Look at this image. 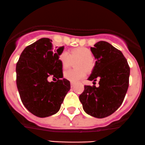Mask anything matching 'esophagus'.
I'll return each mask as SVG.
<instances>
[{
    "label": "esophagus",
    "instance_id": "esophagus-1",
    "mask_svg": "<svg viewBox=\"0 0 145 145\" xmlns=\"http://www.w3.org/2000/svg\"><path fill=\"white\" fill-rule=\"evenodd\" d=\"M71 87H73L74 86V83L72 82H71Z\"/></svg>",
    "mask_w": 145,
    "mask_h": 145
}]
</instances>
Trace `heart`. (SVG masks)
<instances>
[{
    "label": "heart",
    "mask_w": 145,
    "mask_h": 145,
    "mask_svg": "<svg viewBox=\"0 0 145 145\" xmlns=\"http://www.w3.org/2000/svg\"><path fill=\"white\" fill-rule=\"evenodd\" d=\"M92 54L91 51L85 47H77L71 50L68 54L63 51L59 56L60 62L63 69L69 68L73 62L76 63V68L78 70H68L63 73V77L69 81L76 82L85 77L87 72H91L94 66L92 59Z\"/></svg>",
    "instance_id": "obj_1"
}]
</instances>
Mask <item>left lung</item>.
I'll return each mask as SVG.
<instances>
[{
	"label": "left lung",
	"instance_id": "1",
	"mask_svg": "<svg viewBox=\"0 0 145 145\" xmlns=\"http://www.w3.org/2000/svg\"><path fill=\"white\" fill-rule=\"evenodd\" d=\"M91 51L97 61L88 80L94 83L99 79V87L85 85L79 99L87 114L103 118L114 114L123 103L130 67L121 51L106 41L97 42Z\"/></svg>",
	"mask_w": 145,
	"mask_h": 145
}]
</instances>
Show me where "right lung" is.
Returning <instances> with one entry per match:
<instances>
[{
  "label": "right lung",
  "mask_w": 145,
  "mask_h": 145,
  "mask_svg": "<svg viewBox=\"0 0 145 145\" xmlns=\"http://www.w3.org/2000/svg\"><path fill=\"white\" fill-rule=\"evenodd\" d=\"M52 40L42 38L26 47L16 65V83L22 104L27 110L40 118L56 114L71 83L63 78L59 56L64 46L54 48ZM54 76L58 80L48 81Z\"/></svg>",
  "instance_id": "right-lung-1"
}]
</instances>
